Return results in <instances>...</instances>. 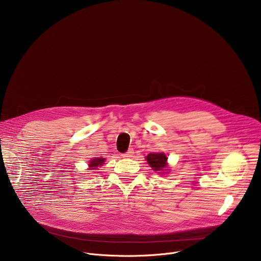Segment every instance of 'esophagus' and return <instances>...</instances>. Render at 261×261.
<instances>
[{
    "mask_svg": "<svg viewBox=\"0 0 261 261\" xmlns=\"http://www.w3.org/2000/svg\"><path fill=\"white\" fill-rule=\"evenodd\" d=\"M133 150H132V148H130V150L127 152V153H125V154H123L122 155V157L123 158H130V157H132L133 156Z\"/></svg>",
    "mask_w": 261,
    "mask_h": 261,
    "instance_id": "obj_1",
    "label": "esophagus"
}]
</instances>
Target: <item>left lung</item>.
I'll return each mask as SVG.
<instances>
[{"label": "left lung", "mask_w": 261, "mask_h": 261, "mask_svg": "<svg viewBox=\"0 0 261 261\" xmlns=\"http://www.w3.org/2000/svg\"><path fill=\"white\" fill-rule=\"evenodd\" d=\"M147 163L153 168V170L161 173L167 167V157L164 153H153L145 157Z\"/></svg>", "instance_id": "1"}]
</instances>
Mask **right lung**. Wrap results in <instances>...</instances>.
Wrapping results in <instances>:
<instances>
[{"label": "right lung", "instance_id": "1", "mask_svg": "<svg viewBox=\"0 0 261 261\" xmlns=\"http://www.w3.org/2000/svg\"><path fill=\"white\" fill-rule=\"evenodd\" d=\"M105 159L104 158H94L89 162V169L93 170V169H97L98 166H102V164L104 163Z\"/></svg>", "mask_w": 261, "mask_h": 261}]
</instances>
